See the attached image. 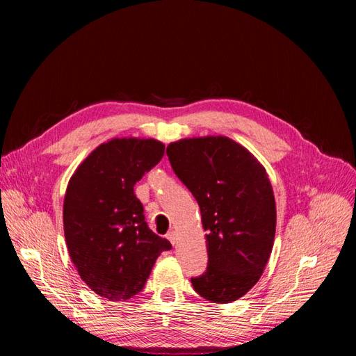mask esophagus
<instances>
[{
	"label": "esophagus",
	"instance_id": "esophagus-1",
	"mask_svg": "<svg viewBox=\"0 0 356 356\" xmlns=\"http://www.w3.org/2000/svg\"><path fill=\"white\" fill-rule=\"evenodd\" d=\"M166 238H168V241L172 243V245H175L177 243V233L172 230V232H169L168 234H166Z\"/></svg>",
	"mask_w": 356,
	"mask_h": 356
}]
</instances>
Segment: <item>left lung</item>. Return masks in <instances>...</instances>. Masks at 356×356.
Instances as JSON below:
<instances>
[{
    "instance_id": "1",
    "label": "left lung",
    "mask_w": 356,
    "mask_h": 356,
    "mask_svg": "<svg viewBox=\"0 0 356 356\" xmlns=\"http://www.w3.org/2000/svg\"><path fill=\"white\" fill-rule=\"evenodd\" d=\"M166 154L207 232L208 267L191 277L193 288L212 303H232L258 282L272 254L276 204L266 169L227 136L179 139Z\"/></svg>"
}]
</instances>
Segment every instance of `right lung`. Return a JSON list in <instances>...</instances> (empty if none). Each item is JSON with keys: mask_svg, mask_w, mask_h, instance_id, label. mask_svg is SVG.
Segmentation results:
<instances>
[{"mask_svg": "<svg viewBox=\"0 0 356 356\" xmlns=\"http://www.w3.org/2000/svg\"><path fill=\"white\" fill-rule=\"evenodd\" d=\"M165 154L157 139L114 138L83 160L63 200V232L80 277L96 294L123 301L141 291L172 245L148 229L134 187Z\"/></svg>", "mask_w": 356, "mask_h": 356, "instance_id": "add662e5", "label": "right lung"}]
</instances>
